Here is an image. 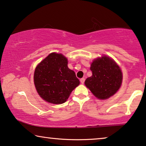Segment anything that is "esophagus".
Returning <instances> with one entry per match:
<instances>
[{
    "label": "esophagus",
    "instance_id": "obj_1",
    "mask_svg": "<svg viewBox=\"0 0 146 146\" xmlns=\"http://www.w3.org/2000/svg\"><path fill=\"white\" fill-rule=\"evenodd\" d=\"M84 80H85V79H84V78H82V79H80V82H81L82 84H83L84 82Z\"/></svg>",
    "mask_w": 146,
    "mask_h": 146
}]
</instances>
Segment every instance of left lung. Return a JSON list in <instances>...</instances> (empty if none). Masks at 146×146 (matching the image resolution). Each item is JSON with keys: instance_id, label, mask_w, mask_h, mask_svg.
<instances>
[{"instance_id": "obj_1", "label": "left lung", "mask_w": 146, "mask_h": 146, "mask_svg": "<svg viewBox=\"0 0 146 146\" xmlns=\"http://www.w3.org/2000/svg\"><path fill=\"white\" fill-rule=\"evenodd\" d=\"M92 75L86 79L85 85L96 97L106 100L114 95L121 85L123 75L121 69L107 56L98 58L92 63Z\"/></svg>"}]
</instances>
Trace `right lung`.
Returning <instances> with one entry per match:
<instances>
[{"mask_svg": "<svg viewBox=\"0 0 146 146\" xmlns=\"http://www.w3.org/2000/svg\"><path fill=\"white\" fill-rule=\"evenodd\" d=\"M34 83L43 100L61 104L66 102L80 82L67 67V58L61 54L51 53L36 67Z\"/></svg>", "mask_w": 146, "mask_h": 146, "instance_id": "1", "label": "right lung"}]
</instances>
